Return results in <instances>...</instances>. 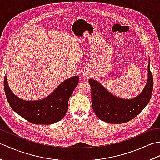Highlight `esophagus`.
I'll return each mask as SVG.
<instances>
[{"mask_svg": "<svg viewBox=\"0 0 160 160\" xmlns=\"http://www.w3.org/2000/svg\"><path fill=\"white\" fill-rule=\"evenodd\" d=\"M82 75L84 77H87L88 76V73H87V71H84V72L82 73Z\"/></svg>", "mask_w": 160, "mask_h": 160, "instance_id": "1", "label": "esophagus"}]
</instances>
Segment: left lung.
Wrapping results in <instances>:
<instances>
[{"mask_svg": "<svg viewBox=\"0 0 160 160\" xmlns=\"http://www.w3.org/2000/svg\"><path fill=\"white\" fill-rule=\"evenodd\" d=\"M91 87V104L96 116L111 124H122L132 120L144 109L151 98L153 79L148 64L147 82L142 92L132 99H124L109 92L102 84L92 78L89 80Z\"/></svg>", "mask_w": 160, "mask_h": 160, "instance_id": "left-lung-1", "label": "left lung"}]
</instances>
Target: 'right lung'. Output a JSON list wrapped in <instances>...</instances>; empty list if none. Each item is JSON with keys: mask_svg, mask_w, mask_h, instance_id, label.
Segmentation results:
<instances>
[{"mask_svg": "<svg viewBox=\"0 0 160 160\" xmlns=\"http://www.w3.org/2000/svg\"><path fill=\"white\" fill-rule=\"evenodd\" d=\"M78 82V76L68 78L48 96L40 100H25L16 96L10 89L6 76L4 89L8 103L16 113L33 124L47 125L56 123L64 117L69 98Z\"/></svg>", "mask_w": 160, "mask_h": 160, "instance_id": "1", "label": "right lung"}]
</instances>
